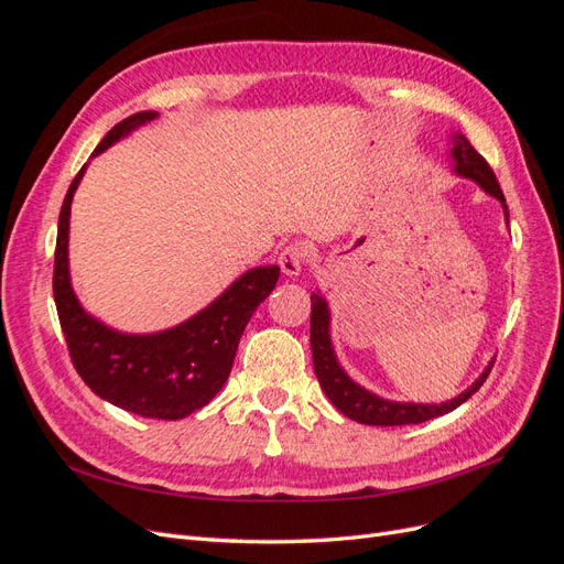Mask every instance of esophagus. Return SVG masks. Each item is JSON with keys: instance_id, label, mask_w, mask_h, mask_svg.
Listing matches in <instances>:
<instances>
[{"instance_id": "obj_1", "label": "esophagus", "mask_w": 564, "mask_h": 564, "mask_svg": "<svg viewBox=\"0 0 564 564\" xmlns=\"http://www.w3.org/2000/svg\"><path fill=\"white\" fill-rule=\"evenodd\" d=\"M278 263L282 268L284 275L294 278L301 272L303 263H305V249L301 245H289L282 249V253L278 256Z\"/></svg>"}]
</instances>
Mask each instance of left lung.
<instances>
[{
	"label": "left lung",
	"mask_w": 564,
	"mask_h": 564,
	"mask_svg": "<svg viewBox=\"0 0 564 564\" xmlns=\"http://www.w3.org/2000/svg\"><path fill=\"white\" fill-rule=\"evenodd\" d=\"M454 148H452V158L456 162V174L473 178L477 185L485 187V193L491 197H497L503 209H506V197L501 193V185L494 176L491 166L487 160L477 152L466 135L454 133L452 135ZM311 348H313V367H315V377L322 386V390L327 392V398L334 402L340 414H346L348 419L357 423H367V425H409V423H423L431 421L435 416L449 414L456 406L464 404L473 392L480 390V386L487 381L489 371L494 362L485 369V373L477 379L466 392H460L458 398L447 400L442 404H412V402H390L383 400L373 392L365 390L362 386H357L355 381L348 379V373L338 367L336 355L329 340V311H327V301L322 296L313 294L311 296Z\"/></svg>",
	"instance_id": "8db88e82"
}]
</instances>
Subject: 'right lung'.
Here are the masks:
<instances>
[{
	"mask_svg": "<svg viewBox=\"0 0 564 564\" xmlns=\"http://www.w3.org/2000/svg\"><path fill=\"white\" fill-rule=\"evenodd\" d=\"M155 112H135L115 124L94 155ZM84 166L67 187L58 216L54 301L73 367L98 398L148 419L176 421L197 412L228 381L232 360L253 311L275 289L280 268H253L199 315L150 336L112 332L77 303L67 275V220Z\"/></svg>",
	"mask_w": 564,
	"mask_h": 564,
	"instance_id": "add662e5",
	"label": "right lung"
}]
</instances>
